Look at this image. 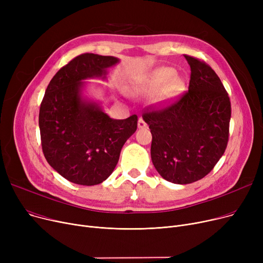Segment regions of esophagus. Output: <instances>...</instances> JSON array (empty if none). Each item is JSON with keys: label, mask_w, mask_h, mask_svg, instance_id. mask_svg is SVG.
I'll return each instance as SVG.
<instances>
[{"label": "esophagus", "mask_w": 263, "mask_h": 263, "mask_svg": "<svg viewBox=\"0 0 263 263\" xmlns=\"http://www.w3.org/2000/svg\"><path fill=\"white\" fill-rule=\"evenodd\" d=\"M137 127H139V129H144L147 127V123L144 121L143 118H140L139 123H137Z\"/></svg>", "instance_id": "esophagus-1"}]
</instances>
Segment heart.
<instances>
[{"label":"heart","mask_w":263,"mask_h":263,"mask_svg":"<svg viewBox=\"0 0 263 263\" xmlns=\"http://www.w3.org/2000/svg\"><path fill=\"white\" fill-rule=\"evenodd\" d=\"M183 87V80L175 74L174 69L160 67L133 85L130 88V93L135 98H148L156 96L155 103L163 105L180 93Z\"/></svg>","instance_id":"obj_1"}]
</instances>
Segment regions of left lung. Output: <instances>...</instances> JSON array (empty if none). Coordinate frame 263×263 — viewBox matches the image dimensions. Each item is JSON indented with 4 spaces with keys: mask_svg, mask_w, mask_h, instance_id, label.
Here are the masks:
<instances>
[{
    "mask_svg": "<svg viewBox=\"0 0 263 263\" xmlns=\"http://www.w3.org/2000/svg\"><path fill=\"white\" fill-rule=\"evenodd\" d=\"M184 58L191 67L189 91L143 114L153 134L155 167L176 184L195 182L213 170L226 150L231 117L228 93L215 71L198 59Z\"/></svg>",
    "mask_w": 263,
    "mask_h": 263,
    "instance_id": "8db88e82",
    "label": "left lung"
}]
</instances>
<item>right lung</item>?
<instances>
[{
    "mask_svg": "<svg viewBox=\"0 0 263 263\" xmlns=\"http://www.w3.org/2000/svg\"><path fill=\"white\" fill-rule=\"evenodd\" d=\"M114 57L85 53L50 81L39 109L41 147L50 166L72 183L96 185L113 173L123 144L137 129V116L113 119L83 98V80L105 79Z\"/></svg>",
    "mask_w": 263,
    "mask_h": 263,
    "instance_id": "right-lung-1",
    "label": "right lung"
}]
</instances>
